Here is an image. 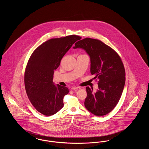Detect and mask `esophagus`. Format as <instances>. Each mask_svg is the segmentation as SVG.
<instances>
[{
	"label": "esophagus",
	"instance_id": "1",
	"mask_svg": "<svg viewBox=\"0 0 149 149\" xmlns=\"http://www.w3.org/2000/svg\"><path fill=\"white\" fill-rule=\"evenodd\" d=\"M81 88L80 87H77V86H74V87H72L71 88V89L72 90H79Z\"/></svg>",
	"mask_w": 149,
	"mask_h": 149
}]
</instances>
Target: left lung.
I'll use <instances>...</instances> for the list:
<instances>
[{"label": "left lung", "instance_id": "left-lung-1", "mask_svg": "<svg viewBox=\"0 0 149 149\" xmlns=\"http://www.w3.org/2000/svg\"><path fill=\"white\" fill-rule=\"evenodd\" d=\"M85 50L91 58V72L98 78V89L86 87L85 108L102 116L111 112L120 99L125 84V70L120 56L101 41L86 38L75 43L73 49Z\"/></svg>", "mask_w": 149, "mask_h": 149}]
</instances>
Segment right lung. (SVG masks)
<instances>
[{
    "mask_svg": "<svg viewBox=\"0 0 149 149\" xmlns=\"http://www.w3.org/2000/svg\"><path fill=\"white\" fill-rule=\"evenodd\" d=\"M81 38L70 35L50 39L38 46L29 59L24 73L26 91L32 104L43 115L52 116L64 106L63 98L69 89L54 84V70L72 45Z\"/></svg>",
    "mask_w": 149,
    "mask_h": 149,
    "instance_id": "right-lung-1",
    "label": "right lung"
}]
</instances>
